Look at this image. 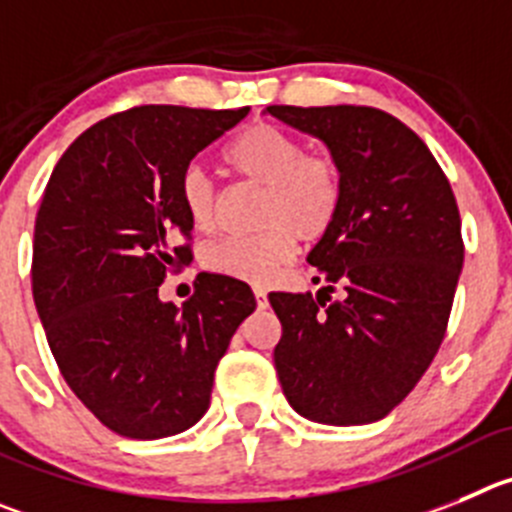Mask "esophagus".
<instances>
[{
    "label": "esophagus",
    "instance_id": "esophagus-1",
    "mask_svg": "<svg viewBox=\"0 0 512 512\" xmlns=\"http://www.w3.org/2000/svg\"><path fill=\"white\" fill-rule=\"evenodd\" d=\"M255 303H257V308H267V290L265 288H255Z\"/></svg>",
    "mask_w": 512,
    "mask_h": 512
}]
</instances>
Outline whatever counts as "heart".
Here are the masks:
<instances>
[{"instance_id": "1", "label": "heart", "mask_w": 512, "mask_h": 512, "mask_svg": "<svg viewBox=\"0 0 512 512\" xmlns=\"http://www.w3.org/2000/svg\"><path fill=\"white\" fill-rule=\"evenodd\" d=\"M222 156L234 174L262 186V229L212 242L202 262L214 275L265 285L293 257L298 237L318 242L333 229L346 199L343 166L328 151H305L298 136L272 123H255L234 136ZM179 199L197 232L214 227L219 189L199 164L181 171Z\"/></svg>"}]
</instances>
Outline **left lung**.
<instances>
[{"label": "left lung", "instance_id": "obj_1", "mask_svg": "<svg viewBox=\"0 0 512 512\" xmlns=\"http://www.w3.org/2000/svg\"><path fill=\"white\" fill-rule=\"evenodd\" d=\"M267 113L321 138L346 179L341 214L308 255L328 288L270 293L280 384L310 422H376L417 386L447 331L465 257L455 194L422 138L379 108Z\"/></svg>", "mask_w": 512, "mask_h": 512}]
</instances>
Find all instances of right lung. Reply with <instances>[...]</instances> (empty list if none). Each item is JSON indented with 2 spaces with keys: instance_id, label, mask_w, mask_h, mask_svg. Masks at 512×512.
<instances>
[{
  "instance_id": "obj_1",
  "label": "right lung",
  "mask_w": 512,
  "mask_h": 512,
  "mask_svg": "<svg viewBox=\"0 0 512 512\" xmlns=\"http://www.w3.org/2000/svg\"><path fill=\"white\" fill-rule=\"evenodd\" d=\"M247 111L136 105L80 133L45 186L32 245L37 313L62 379L121 437L197 424L219 358L255 310L250 285L209 272L181 310L159 300L166 272L191 262L181 171Z\"/></svg>"
}]
</instances>
